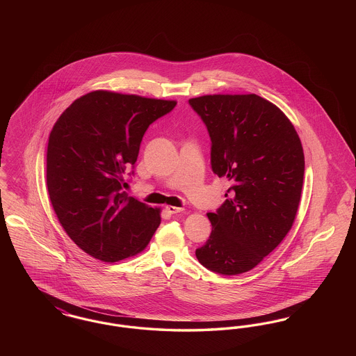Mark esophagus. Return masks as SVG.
Wrapping results in <instances>:
<instances>
[{
	"mask_svg": "<svg viewBox=\"0 0 356 356\" xmlns=\"http://www.w3.org/2000/svg\"><path fill=\"white\" fill-rule=\"evenodd\" d=\"M165 209H167V212L170 213V215H175V213H180V212H183V208L173 207V205H167V207H165Z\"/></svg>",
	"mask_w": 356,
	"mask_h": 356,
	"instance_id": "esophagus-1",
	"label": "esophagus"
}]
</instances>
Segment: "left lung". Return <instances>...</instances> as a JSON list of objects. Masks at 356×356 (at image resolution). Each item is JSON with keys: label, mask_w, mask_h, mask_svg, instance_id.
<instances>
[{"label": "left lung", "mask_w": 356, "mask_h": 356, "mask_svg": "<svg viewBox=\"0 0 356 356\" xmlns=\"http://www.w3.org/2000/svg\"><path fill=\"white\" fill-rule=\"evenodd\" d=\"M211 138V167L232 186L208 219L212 232L196 250L209 271L238 275L256 267L291 229L300 202L305 153L286 115L257 95L189 100Z\"/></svg>", "instance_id": "8db88e82"}]
</instances>
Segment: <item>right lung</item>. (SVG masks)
<instances>
[{"instance_id":"add662e5","label":"right lung","mask_w":356,"mask_h":356,"mask_svg":"<svg viewBox=\"0 0 356 356\" xmlns=\"http://www.w3.org/2000/svg\"><path fill=\"white\" fill-rule=\"evenodd\" d=\"M175 106L95 90L56 121L47 151L48 193L60 224L86 254L106 263L127 259L141 252L160 225V211L122 186L148 127Z\"/></svg>"}]
</instances>
